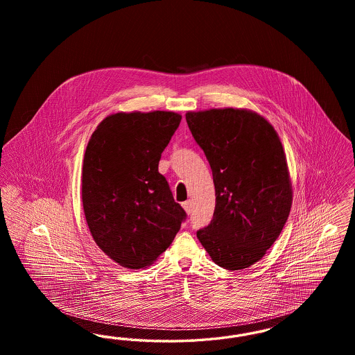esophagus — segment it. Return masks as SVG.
<instances>
[{"label": "esophagus", "instance_id": "1", "mask_svg": "<svg viewBox=\"0 0 355 355\" xmlns=\"http://www.w3.org/2000/svg\"><path fill=\"white\" fill-rule=\"evenodd\" d=\"M182 207L185 209V211L187 214H190V213H191V202H190V201H185V202H182Z\"/></svg>", "mask_w": 355, "mask_h": 355}]
</instances>
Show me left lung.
I'll list each match as a JSON object with an SVG mask.
<instances>
[{
	"label": "left lung",
	"instance_id": "8db88e82",
	"mask_svg": "<svg viewBox=\"0 0 355 355\" xmlns=\"http://www.w3.org/2000/svg\"><path fill=\"white\" fill-rule=\"evenodd\" d=\"M186 122L216 187L214 217L197 236L220 268L246 269L277 241L291 209L281 139L268 119L248 109L187 112Z\"/></svg>",
	"mask_w": 355,
	"mask_h": 355
}]
</instances>
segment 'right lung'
Here are the masks:
<instances>
[{
	"label": "right lung",
	"instance_id": "1",
	"mask_svg": "<svg viewBox=\"0 0 355 355\" xmlns=\"http://www.w3.org/2000/svg\"><path fill=\"white\" fill-rule=\"evenodd\" d=\"M181 119L174 112H119L102 119L87 142L85 218L98 248L126 269L150 266L186 218L158 171Z\"/></svg>",
	"mask_w": 355,
	"mask_h": 355
}]
</instances>
